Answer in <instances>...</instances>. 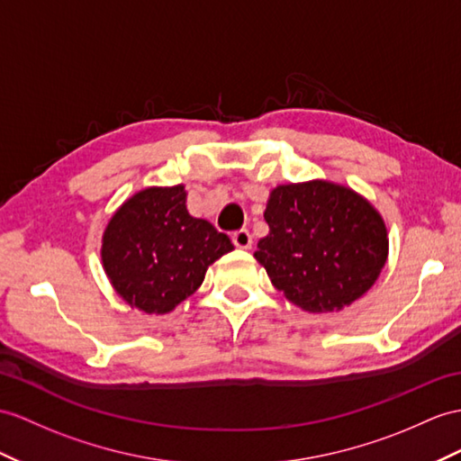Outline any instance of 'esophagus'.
I'll use <instances>...</instances> for the list:
<instances>
[{"instance_id": "34e87169", "label": "esophagus", "mask_w": 461, "mask_h": 461, "mask_svg": "<svg viewBox=\"0 0 461 461\" xmlns=\"http://www.w3.org/2000/svg\"><path fill=\"white\" fill-rule=\"evenodd\" d=\"M232 242L237 249H242V250H250L252 249V234L242 229V230H237L232 234Z\"/></svg>"}]
</instances>
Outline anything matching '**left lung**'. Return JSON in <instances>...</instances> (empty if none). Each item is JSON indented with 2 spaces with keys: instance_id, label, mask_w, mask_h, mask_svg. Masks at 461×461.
Returning <instances> with one entry per match:
<instances>
[{
  "instance_id": "1",
  "label": "left lung",
  "mask_w": 461,
  "mask_h": 461,
  "mask_svg": "<svg viewBox=\"0 0 461 461\" xmlns=\"http://www.w3.org/2000/svg\"><path fill=\"white\" fill-rule=\"evenodd\" d=\"M254 258L277 291L309 312L352 305L387 262L385 222L354 189L324 179L277 185Z\"/></svg>"
}]
</instances>
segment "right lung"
<instances>
[{"mask_svg": "<svg viewBox=\"0 0 461 461\" xmlns=\"http://www.w3.org/2000/svg\"><path fill=\"white\" fill-rule=\"evenodd\" d=\"M185 187H146L107 222L101 262L132 309L166 315L194 295L207 267L234 250L227 234L189 215Z\"/></svg>", "mask_w": 461, "mask_h": 461, "instance_id": "right-lung-1", "label": "right lung"}]
</instances>
